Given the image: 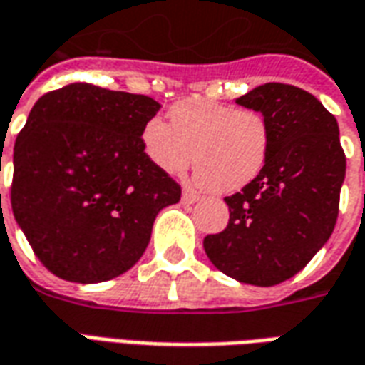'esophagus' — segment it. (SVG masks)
Segmentation results:
<instances>
[{
  "label": "esophagus",
  "instance_id": "34e87169",
  "mask_svg": "<svg viewBox=\"0 0 365 365\" xmlns=\"http://www.w3.org/2000/svg\"><path fill=\"white\" fill-rule=\"evenodd\" d=\"M182 201L185 203V205H193V203H197V201H199V195L191 193V191H183Z\"/></svg>",
  "mask_w": 365,
  "mask_h": 365
}]
</instances>
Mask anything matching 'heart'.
<instances>
[{"label":"heart","mask_w":365,"mask_h":365,"mask_svg":"<svg viewBox=\"0 0 365 365\" xmlns=\"http://www.w3.org/2000/svg\"><path fill=\"white\" fill-rule=\"evenodd\" d=\"M140 146L160 172L182 175L193 160L199 185L232 193L262 172L269 133L260 113L213 99H183L170 107V125L160 117L144 123Z\"/></svg>","instance_id":"1"}]
</instances>
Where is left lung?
<instances>
[{
	"mask_svg": "<svg viewBox=\"0 0 365 365\" xmlns=\"http://www.w3.org/2000/svg\"><path fill=\"white\" fill-rule=\"evenodd\" d=\"M268 125L266 164L240 193L225 197L227 229L203 248L232 279L269 287L305 268L327 245L338 217L346 156L334 115L309 91L264 83L237 99Z\"/></svg>",
	"mask_w": 365,
	"mask_h": 365,
	"instance_id": "1",
	"label": "left lung"
}]
</instances>
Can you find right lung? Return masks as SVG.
Listing matches in <instances>:
<instances>
[{
	"instance_id": "right-lung-1",
	"label": "right lung",
	"mask_w": 365,
	"mask_h": 365,
	"mask_svg": "<svg viewBox=\"0 0 365 365\" xmlns=\"http://www.w3.org/2000/svg\"><path fill=\"white\" fill-rule=\"evenodd\" d=\"M152 97L76 82L43 96L13 148L11 207L29 245L66 282L125 274L150 242L180 185L146 160Z\"/></svg>"
}]
</instances>
